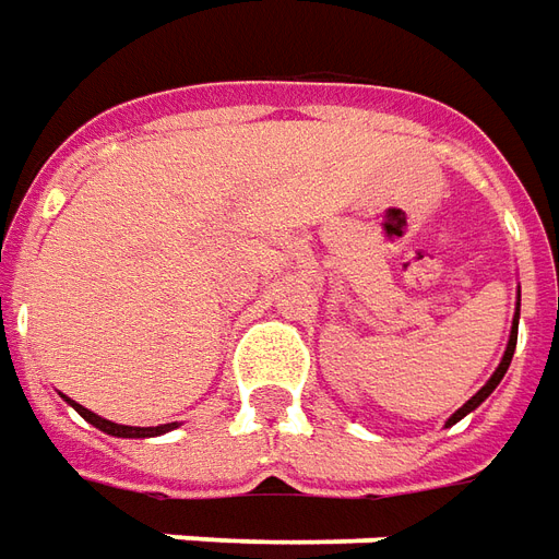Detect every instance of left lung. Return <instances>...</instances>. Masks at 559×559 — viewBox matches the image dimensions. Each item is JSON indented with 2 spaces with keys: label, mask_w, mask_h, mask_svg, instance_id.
<instances>
[{
  "label": "left lung",
  "mask_w": 559,
  "mask_h": 559,
  "mask_svg": "<svg viewBox=\"0 0 559 559\" xmlns=\"http://www.w3.org/2000/svg\"><path fill=\"white\" fill-rule=\"evenodd\" d=\"M518 319H521V288H518V304H514V319H512V331H509V343H506V352H502V358H500V364H497V370L490 373L488 382H485V385L478 388V391H476V394H473V397H469V400H466V403H463V406H461V409H457V413L451 415L449 421H445V427L457 425V421H461L463 415H469V413H473V409H478V406H481V403H485V400H488L490 394H493V388L500 385L502 376H506V370H509V364H512L514 346H518Z\"/></svg>",
  "instance_id": "8db88e82"
}]
</instances>
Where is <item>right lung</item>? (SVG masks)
Here are the masks:
<instances>
[{"instance_id": "right-lung-1", "label": "right lung", "mask_w": 559, "mask_h": 559, "mask_svg": "<svg viewBox=\"0 0 559 559\" xmlns=\"http://www.w3.org/2000/svg\"><path fill=\"white\" fill-rule=\"evenodd\" d=\"M66 397V394H62ZM66 403L69 406H74V413L81 415V418H86L90 425L98 427V430H105V433H110V437H120V439H146V437H162V433H168V430H174V427H180L177 421H171V425H159V427H129V425H114V421H108V418H102V415L90 413L86 406H81V403H74L71 397H66Z\"/></svg>"}]
</instances>
